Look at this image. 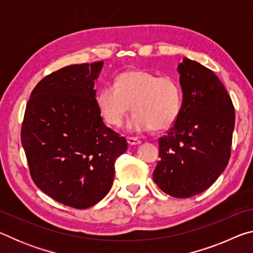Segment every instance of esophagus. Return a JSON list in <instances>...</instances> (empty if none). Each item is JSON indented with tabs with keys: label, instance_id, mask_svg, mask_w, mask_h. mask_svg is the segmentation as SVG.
Wrapping results in <instances>:
<instances>
[{
	"label": "esophagus",
	"instance_id": "obj_1",
	"mask_svg": "<svg viewBox=\"0 0 253 253\" xmlns=\"http://www.w3.org/2000/svg\"><path fill=\"white\" fill-rule=\"evenodd\" d=\"M127 142L129 145H139L140 144V140L137 139L136 137H127Z\"/></svg>",
	"mask_w": 253,
	"mask_h": 253
}]
</instances>
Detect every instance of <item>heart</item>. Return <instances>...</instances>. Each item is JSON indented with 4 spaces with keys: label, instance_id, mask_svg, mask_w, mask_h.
Listing matches in <instances>:
<instances>
[{
    "label": "heart",
    "instance_id": "obj_1",
    "mask_svg": "<svg viewBox=\"0 0 253 253\" xmlns=\"http://www.w3.org/2000/svg\"><path fill=\"white\" fill-rule=\"evenodd\" d=\"M96 102L102 118L111 126H121L130 109V131L165 130L179 117L183 91L178 81L146 70H128L116 78L115 85L106 84L97 93Z\"/></svg>",
    "mask_w": 253,
    "mask_h": 253
}]
</instances>
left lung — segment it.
Wrapping results in <instances>:
<instances>
[{"instance_id":"1","label":"left lung","mask_w":253,"mask_h":253,"mask_svg":"<svg viewBox=\"0 0 253 253\" xmlns=\"http://www.w3.org/2000/svg\"><path fill=\"white\" fill-rule=\"evenodd\" d=\"M183 107L173 127L158 140L154 182L166 194L185 199L202 193L228 165L234 107L212 70L188 58L177 67Z\"/></svg>"}]
</instances>
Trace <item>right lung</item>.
<instances>
[{
  "label": "right lung",
  "mask_w": 253,
  "mask_h": 253,
  "mask_svg": "<svg viewBox=\"0 0 253 253\" xmlns=\"http://www.w3.org/2000/svg\"><path fill=\"white\" fill-rule=\"evenodd\" d=\"M102 66L71 65L42 79L30 96L21 129L33 182L75 209H88L105 198L115 161L128 147L98 109L93 87Z\"/></svg>",
  "instance_id": "1"
}]
</instances>
